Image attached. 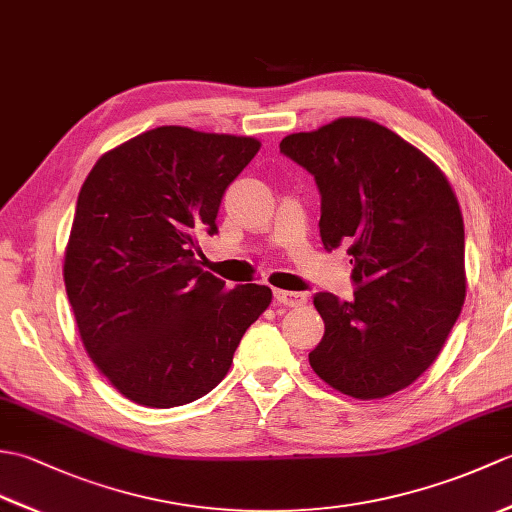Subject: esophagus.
Segmentation results:
<instances>
[{
  "label": "esophagus",
  "instance_id": "obj_1",
  "mask_svg": "<svg viewBox=\"0 0 512 512\" xmlns=\"http://www.w3.org/2000/svg\"><path fill=\"white\" fill-rule=\"evenodd\" d=\"M275 301L286 308H301L308 303L306 292H290V290H275Z\"/></svg>",
  "mask_w": 512,
  "mask_h": 512
}]
</instances>
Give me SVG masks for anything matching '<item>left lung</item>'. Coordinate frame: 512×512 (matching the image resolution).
I'll use <instances>...</instances> for the list:
<instances>
[{"mask_svg":"<svg viewBox=\"0 0 512 512\" xmlns=\"http://www.w3.org/2000/svg\"><path fill=\"white\" fill-rule=\"evenodd\" d=\"M321 191L323 246H347L354 301L317 292L310 367L358 400L409 387L436 361L466 297L464 220L442 169L369 118L343 116L279 143Z\"/></svg>","mask_w":512,"mask_h":512,"instance_id":"obj_1","label":"left lung"}]
</instances>
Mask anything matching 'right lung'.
Here are the masks:
<instances>
[{"mask_svg":"<svg viewBox=\"0 0 512 512\" xmlns=\"http://www.w3.org/2000/svg\"><path fill=\"white\" fill-rule=\"evenodd\" d=\"M262 147L253 136L165 125L129 138L85 178L63 281L85 352L143 407L187 405L222 383L273 290H233L200 266V233Z\"/></svg>","mask_w":512,"mask_h":512,"instance_id":"1","label":"right lung"}]
</instances>
